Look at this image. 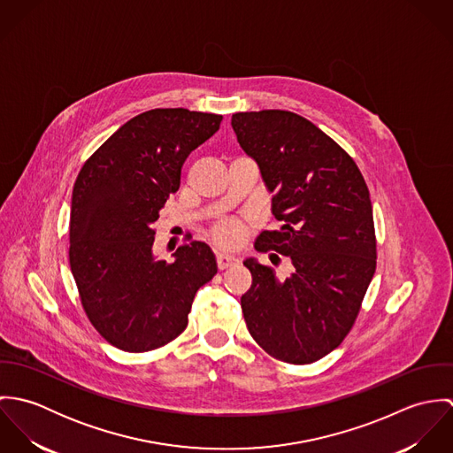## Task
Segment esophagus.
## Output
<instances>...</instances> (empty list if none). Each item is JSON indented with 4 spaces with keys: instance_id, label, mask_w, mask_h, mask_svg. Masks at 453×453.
<instances>
[{
    "instance_id": "esophagus-1",
    "label": "esophagus",
    "mask_w": 453,
    "mask_h": 453,
    "mask_svg": "<svg viewBox=\"0 0 453 453\" xmlns=\"http://www.w3.org/2000/svg\"><path fill=\"white\" fill-rule=\"evenodd\" d=\"M218 268L219 270H225V268H228V266H234L235 263H237V259L234 258V257H230V255H225V253H218Z\"/></svg>"
}]
</instances>
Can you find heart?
Instances as JSON below:
<instances>
[{
	"label": "heart",
	"mask_w": 453,
	"mask_h": 453,
	"mask_svg": "<svg viewBox=\"0 0 453 453\" xmlns=\"http://www.w3.org/2000/svg\"><path fill=\"white\" fill-rule=\"evenodd\" d=\"M214 239L225 248H237L246 239V226L235 219H225L214 228Z\"/></svg>",
	"instance_id": "b5f03b06"
}]
</instances>
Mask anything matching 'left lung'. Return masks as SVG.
I'll list each match as a JSON object with an SVG mask.
<instances>
[{"label": "left lung", "mask_w": 453, "mask_h": 453, "mask_svg": "<svg viewBox=\"0 0 453 453\" xmlns=\"http://www.w3.org/2000/svg\"><path fill=\"white\" fill-rule=\"evenodd\" d=\"M241 148L258 164L280 230L258 251L288 257V277L244 259L253 275L241 307L270 356L309 365L336 349L359 314L377 266L370 192L356 162L307 119L282 110L232 115Z\"/></svg>", "instance_id": "obj_1"}]
</instances>
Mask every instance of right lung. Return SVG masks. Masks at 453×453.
Listing matches in <instances>:
<instances>
[{
	"instance_id": "obj_1",
	"label": "right lung",
	"mask_w": 453,
	"mask_h": 453,
	"mask_svg": "<svg viewBox=\"0 0 453 453\" xmlns=\"http://www.w3.org/2000/svg\"><path fill=\"white\" fill-rule=\"evenodd\" d=\"M223 117L185 108L144 111L117 130L81 167L71 198L69 265L94 327L117 349H158L188 324L195 293L218 263L200 241L174 261L153 255V223L181 183L187 157Z\"/></svg>"
}]
</instances>
